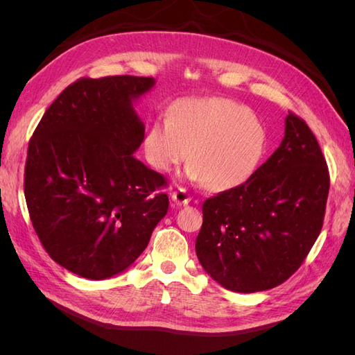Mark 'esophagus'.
Wrapping results in <instances>:
<instances>
[{
  "label": "esophagus",
  "instance_id": "obj_1",
  "mask_svg": "<svg viewBox=\"0 0 355 355\" xmlns=\"http://www.w3.org/2000/svg\"><path fill=\"white\" fill-rule=\"evenodd\" d=\"M171 201H173L176 206H187L191 201V196L188 194V191L185 188H179L171 194Z\"/></svg>",
  "mask_w": 355,
  "mask_h": 355
}]
</instances>
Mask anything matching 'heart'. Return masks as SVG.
<instances>
[{"label":"heart","mask_w":355,"mask_h":355,"mask_svg":"<svg viewBox=\"0 0 355 355\" xmlns=\"http://www.w3.org/2000/svg\"><path fill=\"white\" fill-rule=\"evenodd\" d=\"M268 135L247 106L223 98H191L158 118L144 141L148 163L170 171L188 158L187 176L210 191L249 180L262 163Z\"/></svg>","instance_id":"obj_1"}]
</instances>
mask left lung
Wrapping results in <instances>:
<instances>
[{"instance_id":"obj_1","label":"left lung","mask_w":355,"mask_h":355,"mask_svg":"<svg viewBox=\"0 0 355 355\" xmlns=\"http://www.w3.org/2000/svg\"><path fill=\"white\" fill-rule=\"evenodd\" d=\"M329 187L315 136L288 112L280 146L254 175L204 201L196 241L204 271L239 293L284 283L320 235Z\"/></svg>"}]
</instances>
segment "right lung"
<instances>
[{
  "instance_id": "right-lung-1",
  "label": "right lung",
  "mask_w": 355,
  "mask_h": 355,
  "mask_svg": "<svg viewBox=\"0 0 355 355\" xmlns=\"http://www.w3.org/2000/svg\"><path fill=\"white\" fill-rule=\"evenodd\" d=\"M153 77L81 78L53 102L32 135L25 198L55 262L89 280L123 272L146 249L168 197L164 178L133 157L145 139L135 103Z\"/></svg>"
}]
</instances>
